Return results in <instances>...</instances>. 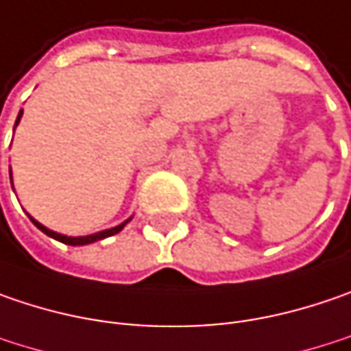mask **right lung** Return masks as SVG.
<instances>
[{"instance_id":"1","label":"right lung","mask_w":351,"mask_h":351,"mask_svg":"<svg viewBox=\"0 0 351 351\" xmlns=\"http://www.w3.org/2000/svg\"><path fill=\"white\" fill-rule=\"evenodd\" d=\"M21 114H23V111H19V114H17V121H15V127L19 125V121H21ZM11 176V175H10ZM11 186H13V178H11ZM32 218V222L41 230V232H45L47 237L55 238V240H59V242H63V244H69V246H85V244H91V242H97V240H103V238L107 237H113V234H117V232H121L123 228H125V224L131 220V218H127L125 222H121L119 226H113V228H107V230H101V232H95V234H89V237H67V234H59V232H55V230H51V228H47V226H43L41 222H37L35 218Z\"/></svg>"}]
</instances>
